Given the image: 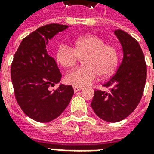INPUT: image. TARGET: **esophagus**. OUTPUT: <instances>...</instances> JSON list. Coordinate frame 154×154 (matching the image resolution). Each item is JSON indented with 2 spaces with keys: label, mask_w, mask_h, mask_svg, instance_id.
<instances>
[{
  "label": "esophagus",
  "mask_w": 154,
  "mask_h": 154,
  "mask_svg": "<svg viewBox=\"0 0 154 154\" xmlns=\"http://www.w3.org/2000/svg\"><path fill=\"white\" fill-rule=\"evenodd\" d=\"M82 89V87H75V86L73 87V90H74V91H75V92H77V91H81Z\"/></svg>",
  "instance_id": "esophagus-1"
}]
</instances>
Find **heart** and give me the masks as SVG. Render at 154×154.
Instances as JSON below:
<instances>
[{"label": "heart", "instance_id": "heart-1", "mask_svg": "<svg viewBox=\"0 0 154 154\" xmlns=\"http://www.w3.org/2000/svg\"><path fill=\"white\" fill-rule=\"evenodd\" d=\"M84 66L66 75V82L75 87L90 85L98 76L106 78L116 72L119 63L118 50L114 45L95 35H85L77 38L73 48L62 44L55 53V60L64 68L73 67L79 58Z\"/></svg>", "mask_w": 154, "mask_h": 154}]
</instances>
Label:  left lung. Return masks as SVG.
<instances>
[{"label":"left lung","instance_id":"1","mask_svg":"<svg viewBox=\"0 0 154 154\" xmlns=\"http://www.w3.org/2000/svg\"><path fill=\"white\" fill-rule=\"evenodd\" d=\"M115 34L123 48V60L116 73L103 84L108 91L95 90L91 108L107 122H118L132 113L142 98L147 78V65L140 45L128 33Z\"/></svg>","mask_w":154,"mask_h":154}]
</instances>
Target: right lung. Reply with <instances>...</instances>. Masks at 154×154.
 Listing matches in <instances>:
<instances>
[{"label":"right lung","mask_w":154,"mask_h":154,"mask_svg":"<svg viewBox=\"0 0 154 154\" xmlns=\"http://www.w3.org/2000/svg\"><path fill=\"white\" fill-rule=\"evenodd\" d=\"M67 27L59 24L39 27L21 41L13 58L11 77L16 101L26 116L38 122L58 117L74 94L72 86L63 84L53 91L48 90L60 82L62 74L46 45Z\"/></svg>","instance_id":"right-lung-1"}]
</instances>
